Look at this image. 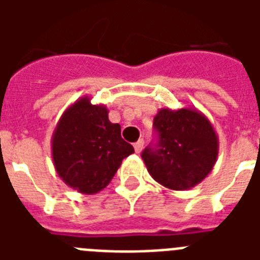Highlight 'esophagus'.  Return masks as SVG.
Returning a JSON list of instances; mask_svg holds the SVG:
<instances>
[{"mask_svg":"<svg viewBox=\"0 0 260 260\" xmlns=\"http://www.w3.org/2000/svg\"><path fill=\"white\" fill-rule=\"evenodd\" d=\"M143 146H144V141L143 139H139L138 142L134 143V150L137 153H141L142 150H143Z\"/></svg>","mask_w":260,"mask_h":260,"instance_id":"1","label":"esophagus"}]
</instances>
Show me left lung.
<instances>
[{
    "label": "left lung",
    "instance_id": "8db88e82",
    "mask_svg": "<svg viewBox=\"0 0 260 260\" xmlns=\"http://www.w3.org/2000/svg\"><path fill=\"white\" fill-rule=\"evenodd\" d=\"M153 126L158 134L157 146L142 153L151 177L176 191L201 183L219 155V138L210 119L197 108H161Z\"/></svg>",
    "mask_w": 260,
    "mask_h": 260
}]
</instances>
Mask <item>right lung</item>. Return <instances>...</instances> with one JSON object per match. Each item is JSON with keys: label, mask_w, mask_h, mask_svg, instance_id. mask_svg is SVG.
<instances>
[{"label": "right lung", "mask_w": 260, "mask_h": 260, "mask_svg": "<svg viewBox=\"0 0 260 260\" xmlns=\"http://www.w3.org/2000/svg\"><path fill=\"white\" fill-rule=\"evenodd\" d=\"M134 147L121 137V126L108 118V108L78 99L62 113L52 135L57 174L71 189L92 195L105 189Z\"/></svg>", "instance_id": "add662e5"}]
</instances>
